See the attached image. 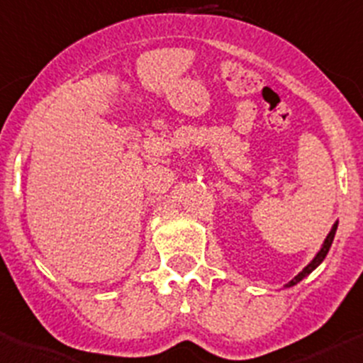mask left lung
<instances>
[{"label": "left lung", "instance_id": "8db88e82", "mask_svg": "<svg viewBox=\"0 0 363 363\" xmlns=\"http://www.w3.org/2000/svg\"><path fill=\"white\" fill-rule=\"evenodd\" d=\"M337 225H339V221H335V223H334V226H332V230H330V232H328V235H327V239H325V242L321 244L320 251L316 252V256H314V258L311 259V262L307 263L306 267H303V269H302V272H298V274H296V276L294 277V279L290 281V283H288V284H284V288L295 286L296 283H300V281H302L303 277H307V276H309V274L313 272V270H316L318 267L321 265V262H323V259H325V256L328 255V250H330L332 242H334L335 232H337Z\"/></svg>", "mask_w": 363, "mask_h": 363}]
</instances>
